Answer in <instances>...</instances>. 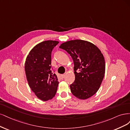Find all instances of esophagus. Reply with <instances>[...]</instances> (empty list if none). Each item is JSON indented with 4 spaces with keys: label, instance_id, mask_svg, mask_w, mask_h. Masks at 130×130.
I'll return each mask as SVG.
<instances>
[{
    "label": "esophagus",
    "instance_id": "obj_1",
    "mask_svg": "<svg viewBox=\"0 0 130 130\" xmlns=\"http://www.w3.org/2000/svg\"><path fill=\"white\" fill-rule=\"evenodd\" d=\"M65 77V74L61 75V78H64Z\"/></svg>",
    "mask_w": 130,
    "mask_h": 130
}]
</instances>
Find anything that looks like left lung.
Wrapping results in <instances>:
<instances>
[{"mask_svg":"<svg viewBox=\"0 0 130 130\" xmlns=\"http://www.w3.org/2000/svg\"><path fill=\"white\" fill-rule=\"evenodd\" d=\"M59 47L66 50L73 60L75 80L70 86L71 92L79 99L93 96L101 85L105 72L101 51L94 44L80 39L66 41Z\"/></svg>","mask_w":130,"mask_h":130,"instance_id":"obj_1","label":"left lung"}]
</instances>
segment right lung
I'll use <instances>...</instances> for the list:
<instances>
[{"mask_svg":"<svg viewBox=\"0 0 130 130\" xmlns=\"http://www.w3.org/2000/svg\"><path fill=\"white\" fill-rule=\"evenodd\" d=\"M59 43L56 40H46L37 44L27 55L25 71L28 85L35 95L43 101L55 96L59 82L51 70V52Z\"/></svg>","mask_w":130,"mask_h":130,"instance_id":"1","label":"right lung"}]
</instances>
